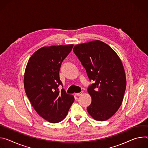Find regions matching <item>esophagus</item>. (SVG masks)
Returning <instances> with one entry per match:
<instances>
[{"mask_svg":"<svg viewBox=\"0 0 148 148\" xmlns=\"http://www.w3.org/2000/svg\"><path fill=\"white\" fill-rule=\"evenodd\" d=\"M82 93H83V91H82L81 92H79V93H75V95H76V96H80L82 94Z\"/></svg>","mask_w":148,"mask_h":148,"instance_id":"1","label":"esophagus"}]
</instances>
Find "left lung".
<instances>
[{
    "label": "left lung",
    "mask_w": 148,
    "mask_h": 148,
    "mask_svg": "<svg viewBox=\"0 0 148 148\" xmlns=\"http://www.w3.org/2000/svg\"><path fill=\"white\" fill-rule=\"evenodd\" d=\"M73 51L86 69L90 80L88 88L92 103L88 112L95 120L111 118L122 105L126 79L122 61L116 53L100 40L76 45Z\"/></svg>",
    "instance_id": "left-lung-1"
}]
</instances>
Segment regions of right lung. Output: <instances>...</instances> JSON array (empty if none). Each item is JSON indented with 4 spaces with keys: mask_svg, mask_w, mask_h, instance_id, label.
<instances>
[{
    "mask_svg": "<svg viewBox=\"0 0 148 148\" xmlns=\"http://www.w3.org/2000/svg\"><path fill=\"white\" fill-rule=\"evenodd\" d=\"M73 45L45 46L30 58L25 72L24 87L26 95L38 114L55 123L67 115L73 103V95L59 86L61 64L72 51Z\"/></svg>",
    "mask_w": 148,
    "mask_h": 148,
    "instance_id": "1",
    "label": "right lung"
}]
</instances>
